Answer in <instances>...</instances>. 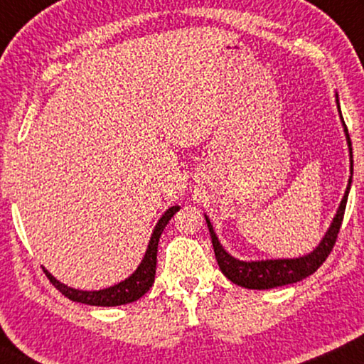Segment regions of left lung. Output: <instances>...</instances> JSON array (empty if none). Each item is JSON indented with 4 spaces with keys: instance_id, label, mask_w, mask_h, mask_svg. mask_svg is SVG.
<instances>
[{
    "instance_id": "obj_1",
    "label": "left lung",
    "mask_w": 364,
    "mask_h": 364,
    "mask_svg": "<svg viewBox=\"0 0 364 364\" xmlns=\"http://www.w3.org/2000/svg\"><path fill=\"white\" fill-rule=\"evenodd\" d=\"M336 102H338V112H340V117H341L338 94H336ZM341 122H343V127H345L348 147H350V162H351V177H353L351 139H350V134H348V127L345 121H343V117H341ZM351 177L350 181H348L346 192L345 196H343V200L340 203V207H338V212L335 218H333L330 228H328V232L325 233V237H323L320 245L305 257L278 258V260H257V262L238 260V258L228 255V253L223 250V247L220 245V242H218L215 232H213L210 220H208V217L205 215L208 232H210V237H212L213 252H215L217 263L218 267H220L223 275H225L230 282L235 283V285L250 288V290H268V288L296 283L303 280V278L310 277L311 273H315L318 268L321 267V263L326 260L328 255H330V252L333 250V247H335L336 243L338 232H340V227L343 222V215H345L348 193H350V187H351Z\"/></svg>"
}]
</instances>
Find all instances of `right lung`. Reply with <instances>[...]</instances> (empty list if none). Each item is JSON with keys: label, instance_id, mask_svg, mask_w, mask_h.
<instances>
[{"label": "right lung", "instance_id": "obj_1", "mask_svg": "<svg viewBox=\"0 0 364 364\" xmlns=\"http://www.w3.org/2000/svg\"><path fill=\"white\" fill-rule=\"evenodd\" d=\"M178 208H181L178 205L167 208L166 213L161 217V220L157 222L156 228H154L152 237L151 240H149L146 255H144L141 265L137 267V270L134 272L131 277L126 278V280L121 283H117V285H112L109 288H104V290H96V291L76 290V288H71L64 285L61 282H58L56 278L46 270V268H43V270L49 278V282H51L64 296H68L69 300L73 301L84 303V305H92V306H119V305H126V303L136 301L142 295H146L149 288L152 287L154 278H156L159 238H161L164 228H166L168 220H171L173 213H176Z\"/></svg>", "mask_w": 364, "mask_h": 364}]
</instances>
